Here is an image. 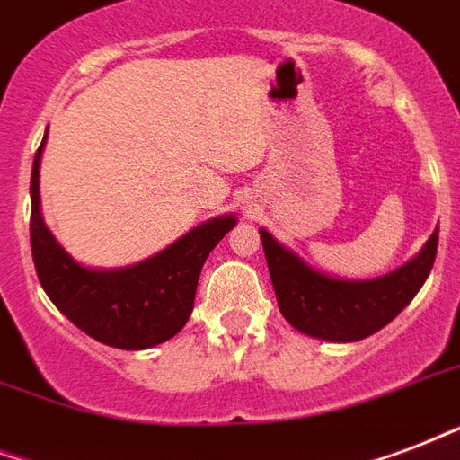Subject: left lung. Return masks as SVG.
Wrapping results in <instances>:
<instances>
[{"instance_id":"left-lung-1","label":"left lung","mask_w":460,"mask_h":460,"mask_svg":"<svg viewBox=\"0 0 460 460\" xmlns=\"http://www.w3.org/2000/svg\"><path fill=\"white\" fill-rule=\"evenodd\" d=\"M262 251L277 306L285 321L308 338L357 342L394 321L432 272L439 226L405 265L374 279H345L311 268L299 253L261 229Z\"/></svg>"}]
</instances>
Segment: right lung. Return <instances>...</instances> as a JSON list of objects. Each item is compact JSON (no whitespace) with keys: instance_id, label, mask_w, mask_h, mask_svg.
Masks as SVG:
<instances>
[{"instance_id":"obj_1","label":"right lung","mask_w":460,"mask_h":460,"mask_svg":"<svg viewBox=\"0 0 460 460\" xmlns=\"http://www.w3.org/2000/svg\"><path fill=\"white\" fill-rule=\"evenodd\" d=\"M48 137V132H45ZM31 171V251L50 301L89 338L118 349H146L183 331L207 255L236 226V215L198 224L185 236L128 268H89L66 253L40 212V159Z\"/></svg>"}]
</instances>
